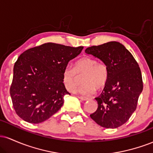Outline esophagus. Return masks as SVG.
Listing matches in <instances>:
<instances>
[{
    "label": "esophagus",
    "instance_id": "1",
    "mask_svg": "<svg viewBox=\"0 0 153 153\" xmlns=\"http://www.w3.org/2000/svg\"><path fill=\"white\" fill-rule=\"evenodd\" d=\"M79 99L80 100H82V101H88V100H90V99L88 97H84V96H80V97H78Z\"/></svg>",
    "mask_w": 153,
    "mask_h": 153
}]
</instances>
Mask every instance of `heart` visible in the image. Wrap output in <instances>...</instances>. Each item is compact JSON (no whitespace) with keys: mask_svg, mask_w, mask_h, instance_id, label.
Returning a JSON list of instances; mask_svg holds the SVG:
<instances>
[{"mask_svg":"<svg viewBox=\"0 0 153 153\" xmlns=\"http://www.w3.org/2000/svg\"><path fill=\"white\" fill-rule=\"evenodd\" d=\"M83 75L78 92L82 95L94 94L96 88L101 90L106 86L109 76L106 64L98 62L94 57H84L75 62L73 68L67 66L62 72V82L70 92H74L78 84V76Z\"/></svg>","mask_w":153,"mask_h":153,"instance_id":"heart-1","label":"heart"}]
</instances>
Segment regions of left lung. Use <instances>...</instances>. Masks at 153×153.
<instances>
[{"instance_id":"obj_1","label":"left lung","mask_w":153,"mask_h":153,"mask_svg":"<svg viewBox=\"0 0 153 153\" xmlns=\"http://www.w3.org/2000/svg\"><path fill=\"white\" fill-rule=\"evenodd\" d=\"M85 52L101 59L109 71L106 86L101 95L95 98L98 108L90 115L91 118L108 129L120 127L136 110L143 89L138 63L126 47L117 42L88 47Z\"/></svg>"}]
</instances>
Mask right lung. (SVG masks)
Instances as JSON below:
<instances>
[{
  "label": "right lung",
  "mask_w": 153,
  "mask_h": 153,
  "mask_svg": "<svg viewBox=\"0 0 153 153\" xmlns=\"http://www.w3.org/2000/svg\"><path fill=\"white\" fill-rule=\"evenodd\" d=\"M83 47L45 43L24 52L13 67L10 94L16 113L25 122L39 124L54 114L71 94L62 72Z\"/></svg>",
  "instance_id": "obj_1"
}]
</instances>
